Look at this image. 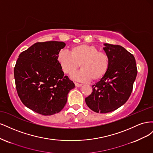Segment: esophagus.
I'll return each instance as SVG.
<instances>
[{
    "mask_svg": "<svg viewBox=\"0 0 153 153\" xmlns=\"http://www.w3.org/2000/svg\"><path fill=\"white\" fill-rule=\"evenodd\" d=\"M75 85L76 87H80L82 86V84H78V83H77V82H75Z\"/></svg>",
    "mask_w": 153,
    "mask_h": 153,
    "instance_id": "obj_1",
    "label": "esophagus"
}]
</instances>
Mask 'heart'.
I'll return each mask as SVG.
<instances>
[{"label": "heart", "mask_w": 153, "mask_h": 153, "mask_svg": "<svg viewBox=\"0 0 153 153\" xmlns=\"http://www.w3.org/2000/svg\"><path fill=\"white\" fill-rule=\"evenodd\" d=\"M67 51L62 50L57 55V61L62 71L71 75L79 68L82 69L72 76L73 79L89 82L98 81L108 71L110 60L108 55L93 45L81 44L74 46Z\"/></svg>", "instance_id": "heart-1"}]
</instances>
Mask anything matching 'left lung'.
<instances>
[{"mask_svg": "<svg viewBox=\"0 0 153 153\" xmlns=\"http://www.w3.org/2000/svg\"><path fill=\"white\" fill-rule=\"evenodd\" d=\"M103 50L110 64L105 76L92 85L85 98L89 108L97 113H108L119 108L129 99L137 75L135 59L120 45L105 43Z\"/></svg>", "mask_w": 153, "mask_h": 153, "instance_id": "1", "label": "left lung"}]
</instances>
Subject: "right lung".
I'll list each match as a JSON object with an SVG mask.
<instances>
[{
    "instance_id": "1",
    "label": "right lung",
    "mask_w": 153,
    "mask_h": 153,
    "mask_svg": "<svg viewBox=\"0 0 153 153\" xmlns=\"http://www.w3.org/2000/svg\"><path fill=\"white\" fill-rule=\"evenodd\" d=\"M62 41L38 42L20 55L14 68L17 93L27 108L43 115L59 113L75 87L57 61Z\"/></svg>"
}]
</instances>
